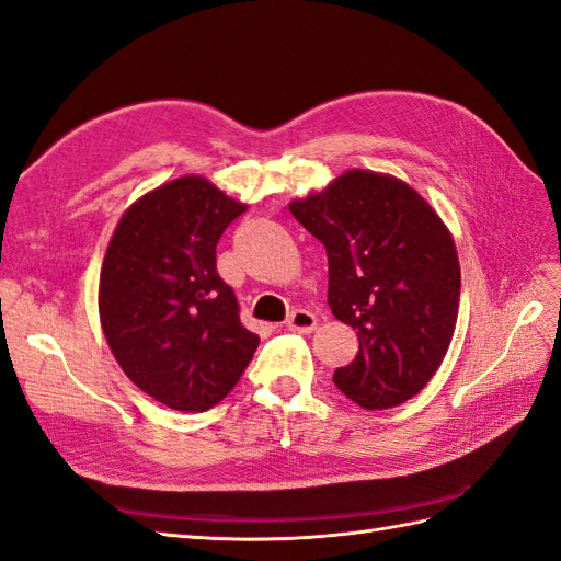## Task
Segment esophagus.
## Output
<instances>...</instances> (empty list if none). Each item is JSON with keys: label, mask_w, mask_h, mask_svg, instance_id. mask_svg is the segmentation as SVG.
Segmentation results:
<instances>
[{"label": "esophagus", "mask_w": 561, "mask_h": 561, "mask_svg": "<svg viewBox=\"0 0 561 561\" xmlns=\"http://www.w3.org/2000/svg\"><path fill=\"white\" fill-rule=\"evenodd\" d=\"M317 327V317L308 310H294L286 317V329L294 333H312Z\"/></svg>", "instance_id": "obj_1"}]
</instances>
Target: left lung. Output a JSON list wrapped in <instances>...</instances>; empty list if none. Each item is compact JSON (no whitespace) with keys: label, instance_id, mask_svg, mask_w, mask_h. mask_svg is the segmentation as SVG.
<instances>
[{"label":"left lung","instance_id":"left-lung-1","mask_svg":"<svg viewBox=\"0 0 561 561\" xmlns=\"http://www.w3.org/2000/svg\"><path fill=\"white\" fill-rule=\"evenodd\" d=\"M289 209L327 249L333 317L357 331V357L335 369V388L371 411L419 394L449 350L460 300L439 216L407 183L371 171H347Z\"/></svg>","mask_w":561,"mask_h":561}]
</instances>
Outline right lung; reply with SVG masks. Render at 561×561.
Wrapping results in <instances>:
<instances>
[{"label":"right lung","instance_id":"right-lung-1","mask_svg":"<svg viewBox=\"0 0 561 561\" xmlns=\"http://www.w3.org/2000/svg\"><path fill=\"white\" fill-rule=\"evenodd\" d=\"M247 211L209 181H171L119 220L101 270L107 345L136 386L175 411L216 407L261 339L216 267V244Z\"/></svg>","mask_w":561,"mask_h":561}]
</instances>
